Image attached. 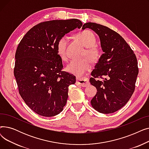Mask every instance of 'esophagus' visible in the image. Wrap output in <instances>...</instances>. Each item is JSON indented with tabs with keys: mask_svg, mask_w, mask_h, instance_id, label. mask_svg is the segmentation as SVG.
I'll use <instances>...</instances> for the list:
<instances>
[{
	"mask_svg": "<svg viewBox=\"0 0 149 149\" xmlns=\"http://www.w3.org/2000/svg\"><path fill=\"white\" fill-rule=\"evenodd\" d=\"M89 80L87 78H81V79H77V84L82 87H87L89 85Z\"/></svg>",
	"mask_w": 149,
	"mask_h": 149,
	"instance_id": "1",
	"label": "esophagus"
}]
</instances>
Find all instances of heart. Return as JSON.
<instances>
[{
    "label": "heart",
    "mask_w": 149,
    "mask_h": 149,
    "mask_svg": "<svg viewBox=\"0 0 149 149\" xmlns=\"http://www.w3.org/2000/svg\"><path fill=\"white\" fill-rule=\"evenodd\" d=\"M74 37L76 40L86 47L83 57H87L92 62H95L100 56L101 51L95 45L96 38L93 33L91 31L86 29L75 34ZM68 37L66 36L61 37L57 43V53L63 61H66L68 59ZM88 59L85 58L81 60H72L67 65L66 70L77 77H81L91 68V62Z\"/></svg>",
    "instance_id": "1"
}]
</instances>
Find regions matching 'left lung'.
Segmentation results:
<instances>
[{
  "label": "left lung",
  "mask_w": 149,
  "mask_h": 149,
  "mask_svg": "<svg viewBox=\"0 0 149 149\" xmlns=\"http://www.w3.org/2000/svg\"><path fill=\"white\" fill-rule=\"evenodd\" d=\"M89 28L98 35L104 53L95 66L90 83L97 89L91 101L100 113H112L122 108L131 98L138 74L134 52L115 31L95 23L88 22L82 29Z\"/></svg>",
  "instance_id": "obj_1"
}]
</instances>
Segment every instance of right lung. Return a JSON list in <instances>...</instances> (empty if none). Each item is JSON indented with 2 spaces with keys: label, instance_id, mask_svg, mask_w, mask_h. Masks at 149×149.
Here are the masks:
<instances>
[{
  "label": "right lung",
  "instance_id": "right-lung-1",
  "mask_svg": "<svg viewBox=\"0 0 149 149\" xmlns=\"http://www.w3.org/2000/svg\"><path fill=\"white\" fill-rule=\"evenodd\" d=\"M82 25L76 19L43 22L30 29L19 43L14 75L21 97L36 113L50 117L63 110L68 88L76 79L62 70L57 43L61 37Z\"/></svg>",
  "mask_w": 149,
  "mask_h": 149
}]
</instances>
